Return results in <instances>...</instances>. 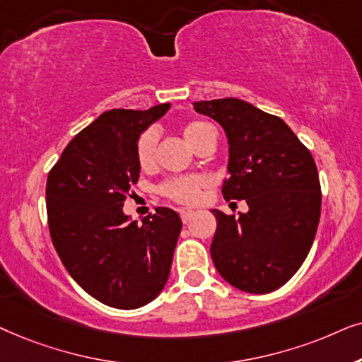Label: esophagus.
<instances>
[{
  "label": "esophagus",
  "mask_w": 362,
  "mask_h": 362,
  "mask_svg": "<svg viewBox=\"0 0 362 362\" xmlns=\"http://www.w3.org/2000/svg\"><path fill=\"white\" fill-rule=\"evenodd\" d=\"M194 215H195L194 210H180V216H182V221H184V223H189Z\"/></svg>",
  "instance_id": "esophagus-1"
}]
</instances>
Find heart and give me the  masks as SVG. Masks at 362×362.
Here are the masks:
<instances>
[{
	"label": "heart",
	"mask_w": 362,
	"mask_h": 362,
	"mask_svg": "<svg viewBox=\"0 0 362 362\" xmlns=\"http://www.w3.org/2000/svg\"><path fill=\"white\" fill-rule=\"evenodd\" d=\"M210 131H214V129H211L209 124L195 120V122L187 124L182 134H184L185 141L195 148L199 146L202 139H204ZM156 151H157V132L151 129V131L142 134L136 147L137 163L142 170H148V168L156 165ZM209 187H210L209 177L189 175V177H178V178H172V180H167L165 184L162 185L160 190L162 194L168 197L170 200H175L178 204L192 205L202 200L204 192L209 189Z\"/></svg>",
	"instance_id": "obj_1"
}]
</instances>
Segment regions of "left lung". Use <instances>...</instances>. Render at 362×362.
<instances>
[{"label":"left lung","instance_id":"1","mask_svg":"<svg viewBox=\"0 0 362 362\" xmlns=\"http://www.w3.org/2000/svg\"><path fill=\"white\" fill-rule=\"evenodd\" d=\"M194 109L216 120L228 141L223 197L248 204L238 218L211 210L216 272L242 291H274L300 269L315 242L321 214L315 158L285 120L242 99L200 100Z\"/></svg>","mask_w":362,"mask_h":362}]
</instances>
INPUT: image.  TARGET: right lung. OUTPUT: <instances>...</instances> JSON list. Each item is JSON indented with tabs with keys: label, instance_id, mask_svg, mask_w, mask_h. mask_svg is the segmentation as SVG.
<instances>
[{
	"label": "right lung",
	"instance_id": "1",
	"mask_svg": "<svg viewBox=\"0 0 362 362\" xmlns=\"http://www.w3.org/2000/svg\"><path fill=\"white\" fill-rule=\"evenodd\" d=\"M168 109L100 114L67 144L47 175V221L62 264L86 293L119 310H136L160 295L182 230L180 216L167 206L142 225L122 210L141 173V134Z\"/></svg>",
	"mask_w": 362,
	"mask_h": 362
}]
</instances>
